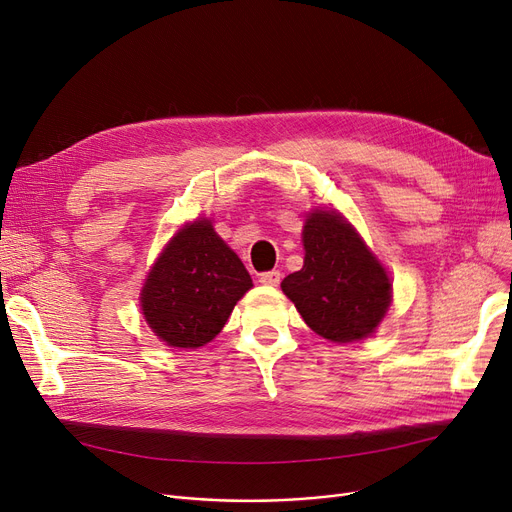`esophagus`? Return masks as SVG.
Returning <instances> with one entry per match:
<instances>
[{
    "mask_svg": "<svg viewBox=\"0 0 512 512\" xmlns=\"http://www.w3.org/2000/svg\"><path fill=\"white\" fill-rule=\"evenodd\" d=\"M280 278H282V274H280L278 270L259 274V282H261V284H265V286H278V284H280Z\"/></svg>",
    "mask_w": 512,
    "mask_h": 512,
    "instance_id": "1",
    "label": "esophagus"
}]
</instances>
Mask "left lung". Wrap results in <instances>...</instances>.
Returning a JSON list of instances; mask_svg holds the SVG:
<instances>
[{
    "mask_svg": "<svg viewBox=\"0 0 512 512\" xmlns=\"http://www.w3.org/2000/svg\"><path fill=\"white\" fill-rule=\"evenodd\" d=\"M305 265L282 280V290L305 324L332 342L369 336L390 307L392 284L359 234L319 209L303 230Z\"/></svg>",
    "mask_w": 512,
    "mask_h": 512,
    "instance_id": "left-lung-1",
    "label": "left lung"
}]
</instances>
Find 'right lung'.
Wrapping results in <instances>:
<instances>
[{
  "label": "right lung",
  "mask_w": 512,
  "mask_h": 512,
  "mask_svg": "<svg viewBox=\"0 0 512 512\" xmlns=\"http://www.w3.org/2000/svg\"><path fill=\"white\" fill-rule=\"evenodd\" d=\"M251 286L238 255L199 220L161 253L143 286L141 307L149 328L168 346L199 348L220 334Z\"/></svg>",
  "instance_id": "right-lung-1"
}]
</instances>
